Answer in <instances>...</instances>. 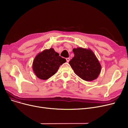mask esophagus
Returning a JSON list of instances; mask_svg holds the SVG:
<instances>
[{
    "label": "esophagus",
    "mask_w": 128,
    "mask_h": 128,
    "mask_svg": "<svg viewBox=\"0 0 128 128\" xmlns=\"http://www.w3.org/2000/svg\"><path fill=\"white\" fill-rule=\"evenodd\" d=\"M66 61L68 62H70V58H66Z\"/></svg>",
    "instance_id": "obj_1"
}]
</instances>
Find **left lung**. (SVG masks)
Wrapping results in <instances>:
<instances>
[{
    "instance_id": "left-lung-1",
    "label": "left lung",
    "mask_w": 128,
    "mask_h": 128,
    "mask_svg": "<svg viewBox=\"0 0 128 128\" xmlns=\"http://www.w3.org/2000/svg\"><path fill=\"white\" fill-rule=\"evenodd\" d=\"M72 51L74 57L69 64L76 74L86 82L96 79L101 70V65L93 52L81 47L74 48Z\"/></svg>"
}]
</instances>
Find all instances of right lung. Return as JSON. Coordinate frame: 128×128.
<instances>
[{"instance_id": "right-lung-1", "label": "right lung", "mask_w": 128, "mask_h": 128, "mask_svg": "<svg viewBox=\"0 0 128 128\" xmlns=\"http://www.w3.org/2000/svg\"><path fill=\"white\" fill-rule=\"evenodd\" d=\"M66 61V59L59 56L53 48L46 49L39 53L34 60L33 72L38 78L48 79L54 75L60 65Z\"/></svg>"}]
</instances>
